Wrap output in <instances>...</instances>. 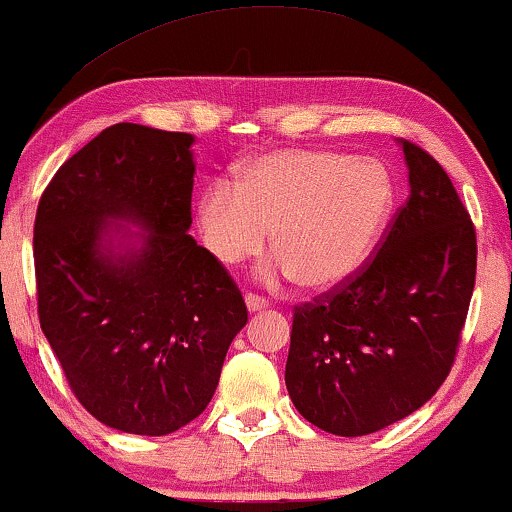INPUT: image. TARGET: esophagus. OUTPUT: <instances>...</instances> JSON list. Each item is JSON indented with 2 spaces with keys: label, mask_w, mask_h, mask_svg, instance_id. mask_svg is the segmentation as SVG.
<instances>
[{
  "label": "esophagus",
  "mask_w": 512,
  "mask_h": 512,
  "mask_svg": "<svg viewBox=\"0 0 512 512\" xmlns=\"http://www.w3.org/2000/svg\"><path fill=\"white\" fill-rule=\"evenodd\" d=\"M244 303H247L249 313H256V310L268 308V301H265V298L258 296V294H247V296H244Z\"/></svg>",
  "instance_id": "esophagus-1"
}]
</instances>
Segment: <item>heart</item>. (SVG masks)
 I'll list each match as a JSON object with an SVG mask.
<instances>
[{"mask_svg": "<svg viewBox=\"0 0 512 512\" xmlns=\"http://www.w3.org/2000/svg\"><path fill=\"white\" fill-rule=\"evenodd\" d=\"M395 207V181L376 157L324 148L272 150L199 197L202 240L225 265L261 254L272 228L275 272L327 291L374 251Z\"/></svg>", "mask_w": 512, "mask_h": 512, "instance_id": "heart-1", "label": "heart"}]
</instances>
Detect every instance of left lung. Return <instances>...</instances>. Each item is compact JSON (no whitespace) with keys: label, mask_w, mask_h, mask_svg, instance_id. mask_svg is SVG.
<instances>
[{"label":"left lung","mask_w":512,"mask_h":512,"mask_svg":"<svg viewBox=\"0 0 512 512\" xmlns=\"http://www.w3.org/2000/svg\"><path fill=\"white\" fill-rule=\"evenodd\" d=\"M409 197L374 256L294 308L284 381L298 414L357 437L402 421L456 360L475 287V225L435 157L402 141Z\"/></svg>","instance_id":"1"}]
</instances>
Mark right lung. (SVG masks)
Returning <instances> with one entry per match:
<instances>
[{"label":"right lung","mask_w":512,"mask_h":512,"mask_svg":"<svg viewBox=\"0 0 512 512\" xmlns=\"http://www.w3.org/2000/svg\"><path fill=\"white\" fill-rule=\"evenodd\" d=\"M192 141L112 124L56 171L37 207L39 324L82 407L122 433L169 435L202 414L247 324L235 280L188 235Z\"/></svg>","instance_id":"right-lung-1"}]
</instances>
